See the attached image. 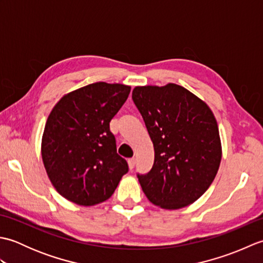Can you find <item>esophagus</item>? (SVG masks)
<instances>
[{"label":"esophagus","instance_id":"34e87169","mask_svg":"<svg viewBox=\"0 0 263 263\" xmlns=\"http://www.w3.org/2000/svg\"><path fill=\"white\" fill-rule=\"evenodd\" d=\"M127 164H128V168L130 170H133L135 168V165H136V158L132 157L127 160Z\"/></svg>","mask_w":263,"mask_h":263}]
</instances>
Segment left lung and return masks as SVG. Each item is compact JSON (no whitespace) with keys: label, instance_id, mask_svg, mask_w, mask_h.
I'll return each instance as SVG.
<instances>
[{"label":"left lung","instance_id":"left-lung-1","mask_svg":"<svg viewBox=\"0 0 263 263\" xmlns=\"http://www.w3.org/2000/svg\"><path fill=\"white\" fill-rule=\"evenodd\" d=\"M132 99L154 143L155 160L138 175L150 202L166 210L192 204L214 182L221 161L216 117L202 99L176 83L138 86Z\"/></svg>","mask_w":263,"mask_h":263}]
</instances>
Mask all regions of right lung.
I'll return each instance as SVG.
<instances>
[{"label": "right lung", "instance_id": "obj_1", "mask_svg": "<svg viewBox=\"0 0 263 263\" xmlns=\"http://www.w3.org/2000/svg\"><path fill=\"white\" fill-rule=\"evenodd\" d=\"M130 90L122 83H90L65 93L49 113L42 138L43 164L52 185L71 202H104L127 173L109 122Z\"/></svg>", "mask_w": 263, "mask_h": 263}]
</instances>
